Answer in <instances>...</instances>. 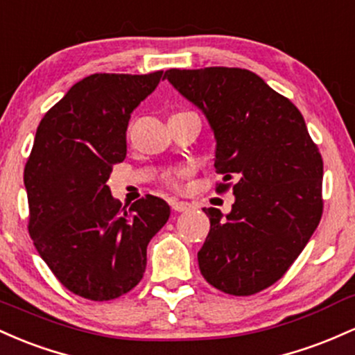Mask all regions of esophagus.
Wrapping results in <instances>:
<instances>
[{"label": "esophagus", "instance_id": "esophagus-1", "mask_svg": "<svg viewBox=\"0 0 355 355\" xmlns=\"http://www.w3.org/2000/svg\"><path fill=\"white\" fill-rule=\"evenodd\" d=\"M169 205H171V208H173V211H176V213H182V211H188L191 208L189 202L178 201V199H171Z\"/></svg>", "mask_w": 355, "mask_h": 355}]
</instances>
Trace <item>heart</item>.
Returning <instances> with one entry per match:
<instances>
[{"instance_id":"obj_1","label":"heart","mask_w":355,"mask_h":355,"mask_svg":"<svg viewBox=\"0 0 355 355\" xmlns=\"http://www.w3.org/2000/svg\"><path fill=\"white\" fill-rule=\"evenodd\" d=\"M167 184L173 186V188H178V178L176 176H169V178H167Z\"/></svg>"}]
</instances>
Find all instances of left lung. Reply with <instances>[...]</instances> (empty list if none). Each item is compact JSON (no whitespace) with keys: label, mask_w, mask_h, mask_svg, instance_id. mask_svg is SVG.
<instances>
[{"label":"left lung","mask_w":355,"mask_h":355,"mask_svg":"<svg viewBox=\"0 0 355 355\" xmlns=\"http://www.w3.org/2000/svg\"><path fill=\"white\" fill-rule=\"evenodd\" d=\"M164 78L205 114L216 139L218 191L228 214L205 208L211 228L198 252L201 275L230 295H253L284 277L322 218L324 162L300 110L243 69L166 70Z\"/></svg>","instance_id":"8db88e82"}]
</instances>
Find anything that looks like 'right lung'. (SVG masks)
I'll return each mask as SVG.
<instances>
[{"instance_id":"right-lung-1","label":"right lung","mask_w":355,"mask_h":355,"mask_svg":"<svg viewBox=\"0 0 355 355\" xmlns=\"http://www.w3.org/2000/svg\"><path fill=\"white\" fill-rule=\"evenodd\" d=\"M164 78L94 73L45 114L25 167L30 236L60 284L89 300H112L146 272L147 245L169 220L150 196L121 208L107 186L125 159L130 114Z\"/></svg>"}]
</instances>
